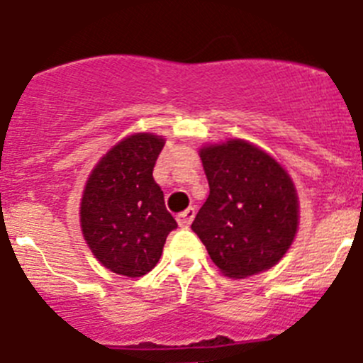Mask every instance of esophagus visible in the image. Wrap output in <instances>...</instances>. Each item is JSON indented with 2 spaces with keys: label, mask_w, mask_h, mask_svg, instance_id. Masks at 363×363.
I'll use <instances>...</instances> for the list:
<instances>
[{
  "label": "esophagus",
  "mask_w": 363,
  "mask_h": 363,
  "mask_svg": "<svg viewBox=\"0 0 363 363\" xmlns=\"http://www.w3.org/2000/svg\"><path fill=\"white\" fill-rule=\"evenodd\" d=\"M194 217H195V208H194V206H189L188 210L182 211V213H179V217H177L179 226L188 228L189 224H191V220H194Z\"/></svg>",
  "instance_id": "1"
}]
</instances>
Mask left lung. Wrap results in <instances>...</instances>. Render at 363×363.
Listing matches in <instances>:
<instances>
[{
    "instance_id": "1",
    "label": "left lung",
    "mask_w": 363,
    "mask_h": 363,
    "mask_svg": "<svg viewBox=\"0 0 363 363\" xmlns=\"http://www.w3.org/2000/svg\"><path fill=\"white\" fill-rule=\"evenodd\" d=\"M210 195L191 230L230 279L269 269L291 246L298 197L286 169L242 139L201 150Z\"/></svg>"
}]
</instances>
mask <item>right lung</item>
<instances>
[{
  "label": "right lung",
  "instance_id": "right-lung-1",
  "mask_svg": "<svg viewBox=\"0 0 363 363\" xmlns=\"http://www.w3.org/2000/svg\"><path fill=\"white\" fill-rule=\"evenodd\" d=\"M164 139L133 133L117 143L92 169L81 199V230L94 257L117 275H146L177 228L164 206L153 166Z\"/></svg>",
  "mask_w": 363,
  "mask_h": 363
}]
</instances>
